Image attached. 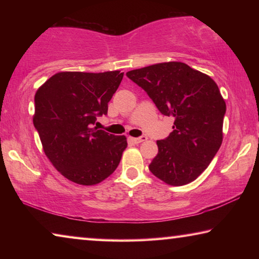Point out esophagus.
<instances>
[{
	"instance_id": "1",
	"label": "esophagus",
	"mask_w": 259,
	"mask_h": 259,
	"mask_svg": "<svg viewBox=\"0 0 259 259\" xmlns=\"http://www.w3.org/2000/svg\"><path fill=\"white\" fill-rule=\"evenodd\" d=\"M130 140L134 144H140V143H143V142H145V140H147V137H146V136H142V137H137V138H130Z\"/></svg>"
}]
</instances>
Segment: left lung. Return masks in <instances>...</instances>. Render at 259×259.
I'll use <instances>...</instances> for the list:
<instances>
[{"label":"left lung","mask_w":259,"mask_h":259,"mask_svg":"<svg viewBox=\"0 0 259 259\" xmlns=\"http://www.w3.org/2000/svg\"><path fill=\"white\" fill-rule=\"evenodd\" d=\"M146 91L157 109L174 116L172 133L157 140L151 172L162 182L182 186L202 174L223 142L226 104L211 77L181 61H169L126 73Z\"/></svg>","instance_id":"obj_1"}]
</instances>
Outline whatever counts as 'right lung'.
Instances as JSON below:
<instances>
[{"mask_svg": "<svg viewBox=\"0 0 259 259\" xmlns=\"http://www.w3.org/2000/svg\"><path fill=\"white\" fill-rule=\"evenodd\" d=\"M123 77L120 71L60 72L35 94L33 123L43 151L55 168L71 182L96 185L115 171L125 150V136L98 130V116Z\"/></svg>", "mask_w": 259, "mask_h": 259, "instance_id": "1", "label": "right lung"}]
</instances>
